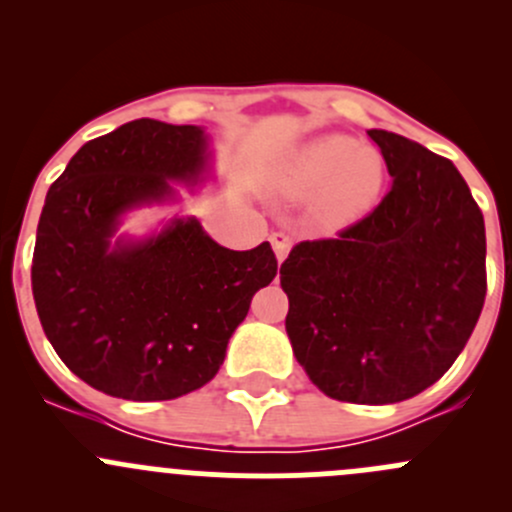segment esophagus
<instances>
[{"label": "esophagus", "instance_id": "34e87169", "mask_svg": "<svg viewBox=\"0 0 512 512\" xmlns=\"http://www.w3.org/2000/svg\"><path fill=\"white\" fill-rule=\"evenodd\" d=\"M270 242H272V250H275V255H277V262L285 260L289 247H292V240H289V235H285V232H272Z\"/></svg>", "mask_w": 512, "mask_h": 512}]
</instances>
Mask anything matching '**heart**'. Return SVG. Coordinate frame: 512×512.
Wrapping results in <instances>:
<instances>
[{
	"label": "heart",
	"instance_id": "obj_1",
	"mask_svg": "<svg viewBox=\"0 0 512 512\" xmlns=\"http://www.w3.org/2000/svg\"><path fill=\"white\" fill-rule=\"evenodd\" d=\"M384 183L386 163L379 151L349 136H322L292 158L285 193L294 200H314V220L342 230L371 213Z\"/></svg>",
	"mask_w": 512,
	"mask_h": 512
}]
</instances>
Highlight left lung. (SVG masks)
Instances as JSON below:
<instances>
[{
	"instance_id": "1",
	"label": "left lung",
	"mask_w": 512,
	"mask_h": 512,
	"mask_svg": "<svg viewBox=\"0 0 512 512\" xmlns=\"http://www.w3.org/2000/svg\"><path fill=\"white\" fill-rule=\"evenodd\" d=\"M391 188L332 240L299 242L280 267L292 352L319 391L396 404L436 384L485 302V225L448 158L371 128Z\"/></svg>"
}]
</instances>
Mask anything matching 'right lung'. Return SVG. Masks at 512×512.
<instances>
[{"label": "right lung", "instance_id": "right-lung-1", "mask_svg": "<svg viewBox=\"0 0 512 512\" xmlns=\"http://www.w3.org/2000/svg\"><path fill=\"white\" fill-rule=\"evenodd\" d=\"M208 141L200 126L138 118L81 146L46 193L36 312L61 361L103 394L168 401L205 386L255 292L275 280L270 242L227 250L195 218L116 235L131 210L178 200L173 183H203Z\"/></svg>", "mask_w": 512, "mask_h": 512}]
</instances>
